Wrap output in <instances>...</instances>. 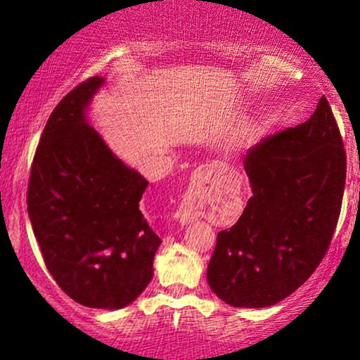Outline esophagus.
I'll list each match as a JSON object with an SVG mask.
<instances>
[{
    "label": "esophagus",
    "instance_id": "1",
    "mask_svg": "<svg viewBox=\"0 0 360 360\" xmlns=\"http://www.w3.org/2000/svg\"><path fill=\"white\" fill-rule=\"evenodd\" d=\"M198 214H200V203H198V200L193 194H184L174 217L179 220V223L188 225V223L198 220Z\"/></svg>",
    "mask_w": 360,
    "mask_h": 360
}]
</instances>
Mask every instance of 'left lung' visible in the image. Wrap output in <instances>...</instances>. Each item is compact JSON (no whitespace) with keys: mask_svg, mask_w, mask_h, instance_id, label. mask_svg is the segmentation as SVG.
Wrapping results in <instances>:
<instances>
[{"mask_svg":"<svg viewBox=\"0 0 360 360\" xmlns=\"http://www.w3.org/2000/svg\"><path fill=\"white\" fill-rule=\"evenodd\" d=\"M252 196L217 237L210 288L237 308H264L295 292L320 266L340 217L347 157L323 96L304 123L249 148Z\"/></svg>","mask_w":360,"mask_h":360,"instance_id":"obj_1","label":"left lung"}]
</instances>
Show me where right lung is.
<instances>
[{
	"instance_id": "1",
	"label": "right lung",
	"mask_w": 360,
	"mask_h": 360,
	"mask_svg": "<svg viewBox=\"0 0 360 360\" xmlns=\"http://www.w3.org/2000/svg\"><path fill=\"white\" fill-rule=\"evenodd\" d=\"M103 82L82 81L53 108L32 162L27 205L62 291L84 307L118 309L150 283L160 238L139 210L148 183L86 122Z\"/></svg>"
}]
</instances>
